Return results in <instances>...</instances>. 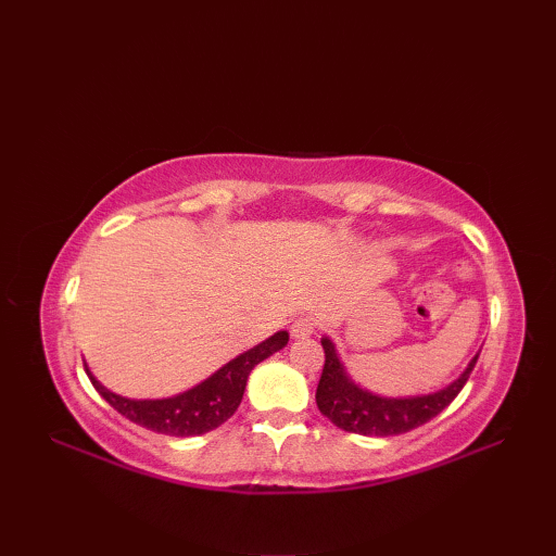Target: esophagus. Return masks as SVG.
<instances>
[{
    "mask_svg": "<svg viewBox=\"0 0 556 556\" xmlns=\"http://www.w3.org/2000/svg\"><path fill=\"white\" fill-rule=\"evenodd\" d=\"M315 329H317V320H315V317H311V315H301L299 320H293V325H291V334L296 337V339H305V337L315 334Z\"/></svg>",
    "mask_w": 556,
    "mask_h": 556,
    "instance_id": "obj_1",
    "label": "esophagus"
}]
</instances>
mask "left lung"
<instances>
[{"mask_svg": "<svg viewBox=\"0 0 556 556\" xmlns=\"http://www.w3.org/2000/svg\"><path fill=\"white\" fill-rule=\"evenodd\" d=\"M323 349L325 368L315 392L317 408H320L323 416L332 420L337 428L365 437L404 434L410 432L413 428H420V425L432 420L434 416H440V413L458 396L460 389H464L480 356L478 353V356L468 363L464 375L448 387L440 389V392L410 399H384L370 392H363L361 387L349 380L344 365L337 358L332 341L323 339Z\"/></svg>", "mask_w": 556, "mask_h": 556, "instance_id": "1", "label": "left lung"}]
</instances>
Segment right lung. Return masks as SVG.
<instances>
[{
  "mask_svg": "<svg viewBox=\"0 0 556 556\" xmlns=\"http://www.w3.org/2000/svg\"><path fill=\"white\" fill-rule=\"evenodd\" d=\"M287 341V332H277L275 337L263 341V344H257L255 349L241 353L239 358L229 361L222 370L207 377L205 382H200L198 387L172 399H124L110 392V389H104L96 377L90 375L88 368L86 372L92 387L100 392V396L108 401L112 408L119 410L124 418L140 425V428L172 437H195L219 428L224 420L233 416V410L239 408L243 399L248 375H251L257 363L269 358L275 351L285 349Z\"/></svg>",
  "mask_w": 556,
  "mask_h": 556,
  "instance_id": "right-lung-1",
  "label": "right lung"
}]
</instances>
